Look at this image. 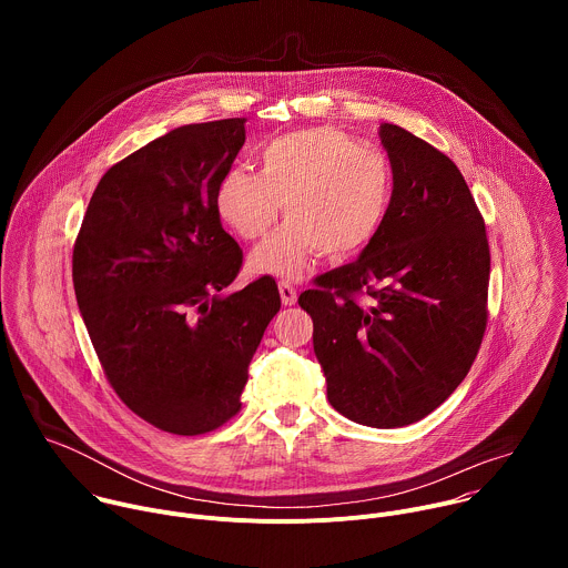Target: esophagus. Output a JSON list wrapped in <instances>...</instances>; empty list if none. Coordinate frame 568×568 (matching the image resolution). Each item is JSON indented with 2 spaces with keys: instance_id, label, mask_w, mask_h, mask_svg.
I'll return each mask as SVG.
<instances>
[{
  "instance_id": "34e87169",
  "label": "esophagus",
  "mask_w": 568,
  "mask_h": 568,
  "mask_svg": "<svg viewBox=\"0 0 568 568\" xmlns=\"http://www.w3.org/2000/svg\"><path fill=\"white\" fill-rule=\"evenodd\" d=\"M278 292H281V301H283L285 305H294V303H296V287H294L290 281L281 278V281H278Z\"/></svg>"
}]
</instances>
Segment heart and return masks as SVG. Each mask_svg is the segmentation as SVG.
Instances as JSON below:
<instances>
[{
	"instance_id": "b5f03b06",
	"label": "heart",
	"mask_w": 568,
	"mask_h": 568,
	"mask_svg": "<svg viewBox=\"0 0 568 568\" xmlns=\"http://www.w3.org/2000/svg\"><path fill=\"white\" fill-rule=\"evenodd\" d=\"M258 173L229 166L213 189L217 217L242 240L263 237L252 267L301 276L321 254L344 258L382 231L393 204V166L384 150L333 125L274 136L256 152Z\"/></svg>"
}]
</instances>
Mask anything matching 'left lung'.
<instances>
[{
  "instance_id": "obj_1",
  "label": "left lung",
  "mask_w": 568,
  "mask_h": 568,
  "mask_svg": "<svg viewBox=\"0 0 568 568\" xmlns=\"http://www.w3.org/2000/svg\"><path fill=\"white\" fill-rule=\"evenodd\" d=\"M393 204L362 256L314 281L298 305L333 407L366 427L423 420L465 379L488 326L490 245L454 161L379 128Z\"/></svg>"
}]
</instances>
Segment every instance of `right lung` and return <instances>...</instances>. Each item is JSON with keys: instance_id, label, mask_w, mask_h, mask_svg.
I'll list each match as a JSON object with an SVG mask.
<instances>
[{"instance_id": "obj_1", "label": "right lung", "mask_w": 568, "mask_h": 568, "mask_svg": "<svg viewBox=\"0 0 568 568\" xmlns=\"http://www.w3.org/2000/svg\"><path fill=\"white\" fill-rule=\"evenodd\" d=\"M247 119L171 130L99 182L75 235L71 276L103 373L152 427L197 436L240 412L250 362L281 310L270 276L224 294L242 250L213 189Z\"/></svg>"}]
</instances>
